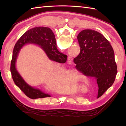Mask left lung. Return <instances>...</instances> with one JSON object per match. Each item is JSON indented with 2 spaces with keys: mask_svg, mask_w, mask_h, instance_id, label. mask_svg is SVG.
<instances>
[{
  "mask_svg": "<svg viewBox=\"0 0 126 126\" xmlns=\"http://www.w3.org/2000/svg\"><path fill=\"white\" fill-rule=\"evenodd\" d=\"M80 53L74 59L76 68L87 76L94 77L100 97L115 81L117 73L113 47L101 33L93 30H82L77 36Z\"/></svg>",
  "mask_w": 126,
  "mask_h": 126,
  "instance_id": "left-lung-1",
  "label": "left lung"
}]
</instances>
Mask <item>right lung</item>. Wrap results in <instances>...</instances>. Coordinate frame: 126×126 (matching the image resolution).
I'll use <instances>...</instances> for the list:
<instances>
[{
  "mask_svg": "<svg viewBox=\"0 0 126 126\" xmlns=\"http://www.w3.org/2000/svg\"><path fill=\"white\" fill-rule=\"evenodd\" d=\"M27 43H33L40 45L50 60L58 63H65L67 56L58 51L54 33L49 28L36 27L30 29L21 36L15 45L11 62L10 71L15 84L30 98L50 97V95L29 85L16 70L15 64L19 51L23 46Z\"/></svg>",
  "mask_w": 126,
  "mask_h": 126,
  "instance_id": "obj_1",
  "label": "right lung"
}]
</instances>
